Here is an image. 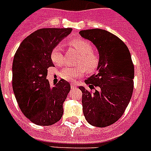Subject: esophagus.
Masks as SVG:
<instances>
[{"label": "esophagus", "mask_w": 151, "mask_h": 151, "mask_svg": "<svg viewBox=\"0 0 151 151\" xmlns=\"http://www.w3.org/2000/svg\"><path fill=\"white\" fill-rule=\"evenodd\" d=\"M70 87L71 88H74V87H76V84L74 83H70Z\"/></svg>", "instance_id": "obj_1"}]
</instances>
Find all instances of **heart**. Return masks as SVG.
I'll return each mask as SVG.
<instances>
[{
  "label": "heart",
  "instance_id": "1",
  "mask_svg": "<svg viewBox=\"0 0 151 151\" xmlns=\"http://www.w3.org/2000/svg\"><path fill=\"white\" fill-rule=\"evenodd\" d=\"M70 46L75 50L80 57L78 58L77 68L65 67L60 70V76L66 81H73L78 77H81L85 73H93L97 69L99 64V58L97 54L92 52V46L87 40L77 38L70 42ZM50 58L52 62L56 65L64 64V56L61 51L60 44L56 45L50 52Z\"/></svg>",
  "mask_w": 151,
  "mask_h": 151
}]
</instances>
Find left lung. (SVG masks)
Instances as JSON below:
<instances>
[{
  "instance_id": "left-lung-1",
  "label": "left lung",
  "mask_w": 151,
  "mask_h": 151,
  "mask_svg": "<svg viewBox=\"0 0 151 151\" xmlns=\"http://www.w3.org/2000/svg\"><path fill=\"white\" fill-rule=\"evenodd\" d=\"M89 40L99 53L97 73L85 80L91 92L80 86L82 91L83 115L90 124L105 127L114 124L127 108L134 90V68L130 53L121 39L103 29L79 32Z\"/></svg>"
}]
</instances>
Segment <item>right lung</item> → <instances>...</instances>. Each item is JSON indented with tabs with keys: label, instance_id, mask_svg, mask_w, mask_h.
Here are the masks:
<instances>
[{
	"label": "right lung",
	"instance_id": "add662e5",
	"mask_svg": "<svg viewBox=\"0 0 151 151\" xmlns=\"http://www.w3.org/2000/svg\"><path fill=\"white\" fill-rule=\"evenodd\" d=\"M72 28H41L21 43L14 57L12 87L17 102L27 118L39 126H50L61 118L63 104L70 85L61 79L54 85L47 68L54 67L50 52Z\"/></svg>",
	"mask_w": 151,
	"mask_h": 151
}]
</instances>
